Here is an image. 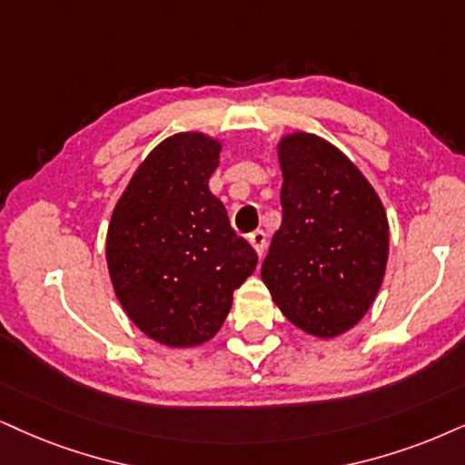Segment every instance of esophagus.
<instances>
[{"label": "esophagus", "mask_w": 465, "mask_h": 465, "mask_svg": "<svg viewBox=\"0 0 465 465\" xmlns=\"http://www.w3.org/2000/svg\"><path fill=\"white\" fill-rule=\"evenodd\" d=\"M249 242H251L252 249H255L257 255L262 257V255H263V251H266V233H263V232H260V229H257V232L249 233Z\"/></svg>", "instance_id": "esophagus-1"}]
</instances>
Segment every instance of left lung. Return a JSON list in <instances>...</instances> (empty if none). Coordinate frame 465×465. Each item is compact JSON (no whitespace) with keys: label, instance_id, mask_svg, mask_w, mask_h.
I'll return each instance as SVG.
<instances>
[{"label":"left lung","instance_id":"8db88e82","mask_svg":"<svg viewBox=\"0 0 465 465\" xmlns=\"http://www.w3.org/2000/svg\"><path fill=\"white\" fill-rule=\"evenodd\" d=\"M283 221L262 279L287 320L332 339L362 320L389 262V219L378 193L339 148L311 133L281 137Z\"/></svg>","mask_w":465,"mask_h":465}]
</instances>
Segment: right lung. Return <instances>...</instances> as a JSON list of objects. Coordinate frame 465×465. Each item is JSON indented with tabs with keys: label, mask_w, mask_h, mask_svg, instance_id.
<instances>
[{
	"label": "right lung",
	"mask_w": 465,
	"mask_h": 465,
	"mask_svg": "<svg viewBox=\"0 0 465 465\" xmlns=\"http://www.w3.org/2000/svg\"><path fill=\"white\" fill-rule=\"evenodd\" d=\"M221 141L178 133L156 145L117 199L107 266L122 309L167 348H195L219 332L257 252L229 225L208 189Z\"/></svg>",
	"instance_id": "right-lung-1"
}]
</instances>
